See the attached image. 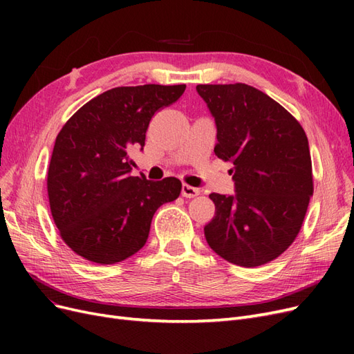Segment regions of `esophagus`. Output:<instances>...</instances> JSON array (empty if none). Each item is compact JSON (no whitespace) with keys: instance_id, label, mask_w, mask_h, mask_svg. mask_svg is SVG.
<instances>
[{"instance_id":"34e87169","label":"esophagus","mask_w":354,"mask_h":354,"mask_svg":"<svg viewBox=\"0 0 354 354\" xmlns=\"http://www.w3.org/2000/svg\"><path fill=\"white\" fill-rule=\"evenodd\" d=\"M201 194V190L194 187V186H189V185H183L181 186V196L185 198H195Z\"/></svg>"}]
</instances>
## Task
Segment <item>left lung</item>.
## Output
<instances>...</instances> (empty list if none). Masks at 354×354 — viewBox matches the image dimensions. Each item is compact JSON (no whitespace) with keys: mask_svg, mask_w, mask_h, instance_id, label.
I'll use <instances>...</instances> for the list:
<instances>
[{"mask_svg":"<svg viewBox=\"0 0 354 354\" xmlns=\"http://www.w3.org/2000/svg\"><path fill=\"white\" fill-rule=\"evenodd\" d=\"M216 120L214 153L233 168L236 194H211L216 205L203 227L221 259L257 267L283 254L298 236L313 195L307 136L283 106L242 82L199 84Z\"/></svg>","mask_w":354,"mask_h":354,"instance_id":"left-lung-1","label":"left lung"}]
</instances>
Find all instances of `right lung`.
<instances>
[{
    "label": "right lung",
    "instance_id": "right-lung-1",
    "mask_svg": "<svg viewBox=\"0 0 354 354\" xmlns=\"http://www.w3.org/2000/svg\"><path fill=\"white\" fill-rule=\"evenodd\" d=\"M186 85L116 87L75 112L56 137L47 171L53 220L82 259L115 264L143 248L155 211L178 198L181 181L130 174V152L145 146L149 122Z\"/></svg>",
    "mask_w": 354,
    "mask_h": 354
}]
</instances>
